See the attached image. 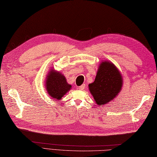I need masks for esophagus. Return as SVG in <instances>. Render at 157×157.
Listing matches in <instances>:
<instances>
[{"label": "esophagus", "instance_id": "1", "mask_svg": "<svg viewBox=\"0 0 157 157\" xmlns=\"http://www.w3.org/2000/svg\"><path fill=\"white\" fill-rule=\"evenodd\" d=\"M84 88H85V84H82V86H79V87L78 88V89L80 90H84Z\"/></svg>", "mask_w": 157, "mask_h": 157}]
</instances>
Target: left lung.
<instances>
[{"mask_svg":"<svg viewBox=\"0 0 157 157\" xmlns=\"http://www.w3.org/2000/svg\"><path fill=\"white\" fill-rule=\"evenodd\" d=\"M122 82L119 70L107 61L100 65L94 82L88 86L95 102L102 106L117 95L121 89Z\"/></svg>","mask_w":157,"mask_h":157,"instance_id":"1","label":"left lung"}]
</instances>
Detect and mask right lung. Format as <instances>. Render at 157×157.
I'll use <instances>...</instances> for the list:
<instances>
[{"mask_svg":"<svg viewBox=\"0 0 157 157\" xmlns=\"http://www.w3.org/2000/svg\"><path fill=\"white\" fill-rule=\"evenodd\" d=\"M46 87L51 97L60 100L71 89V86L67 84L61 73L51 70L46 78Z\"/></svg>","mask_w":157,"mask_h":157,"instance_id":"add662e5","label":"right lung"}]
</instances>
